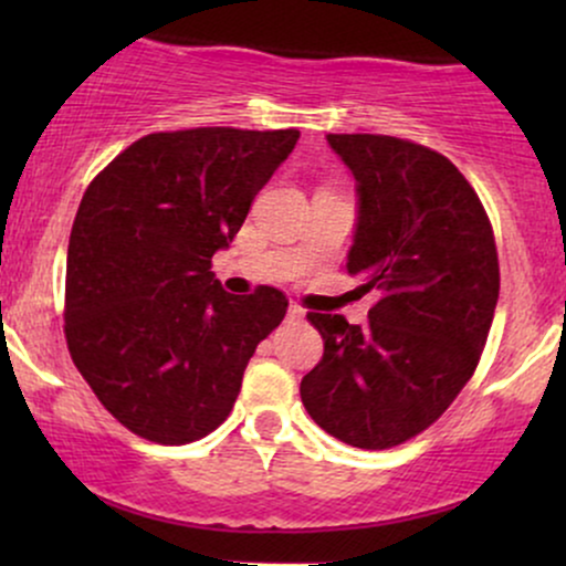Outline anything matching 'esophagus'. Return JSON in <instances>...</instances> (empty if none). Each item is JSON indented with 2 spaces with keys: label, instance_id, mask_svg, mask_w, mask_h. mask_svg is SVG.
I'll return each mask as SVG.
<instances>
[{
  "label": "esophagus",
  "instance_id": "1",
  "mask_svg": "<svg viewBox=\"0 0 566 566\" xmlns=\"http://www.w3.org/2000/svg\"><path fill=\"white\" fill-rule=\"evenodd\" d=\"M303 316H305V311L301 308V305L292 303L290 308H287V319H290V322H303Z\"/></svg>",
  "mask_w": 566,
  "mask_h": 566
}]
</instances>
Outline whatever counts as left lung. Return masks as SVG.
Returning a JSON list of instances; mask_svg holds the SVG:
<instances>
[{
	"label": "left lung",
	"mask_w": 566,
	"mask_h": 566,
	"mask_svg": "<svg viewBox=\"0 0 566 566\" xmlns=\"http://www.w3.org/2000/svg\"><path fill=\"white\" fill-rule=\"evenodd\" d=\"M356 180L348 274L375 292L367 324L308 314L322 361L301 382L314 423L388 450L441 418L479 365L500 269L482 201L458 167L391 135H327Z\"/></svg>",
	"instance_id": "left-lung-1"
}]
</instances>
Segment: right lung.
I'll return each mask as SVG.
<instances>
[{
  "label": "right lung",
  "instance_id": "right-lung-1",
  "mask_svg": "<svg viewBox=\"0 0 566 566\" xmlns=\"http://www.w3.org/2000/svg\"><path fill=\"white\" fill-rule=\"evenodd\" d=\"M297 138L154 133L84 191L69 239L66 340L101 405L138 437L188 444L216 431L258 343L287 314L284 292L231 295L210 269Z\"/></svg>",
  "mask_w": 566,
  "mask_h": 566
}]
</instances>
